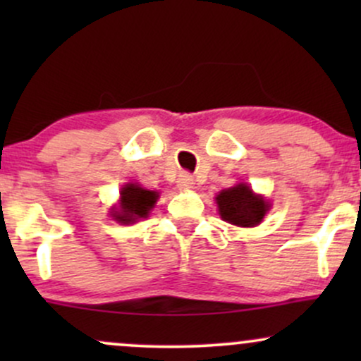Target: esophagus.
<instances>
[{
    "mask_svg": "<svg viewBox=\"0 0 361 361\" xmlns=\"http://www.w3.org/2000/svg\"><path fill=\"white\" fill-rule=\"evenodd\" d=\"M178 188L181 190H190L193 186V178L188 175V173H181L180 176H178Z\"/></svg>",
    "mask_w": 361,
    "mask_h": 361,
    "instance_id": "esophagus-1",
    "label": "esophagus"
}]
</instances>
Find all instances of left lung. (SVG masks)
Masks as SVG:
<instances>
[{
    "label": "left lung",
    "instance_id": "1",
    "mask_svg": "<svg viewBox=\"0 0 361 361\" xmlns=\"http://www.w3.org/2000/svg\"><path fill=\"white\" fill-rule=\"evenodd\" d=\"M215 202L222 221L238 227L258 226L270 210L267 198L256 195L246 183H238L233 188L222 190L215 197Z\"/></svg>",
    "mask_w": 361,
    "mask_h": 361
}]
</instances>
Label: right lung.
<instances>
[{"mask_svg":"<svg viewBox=\"0 0 361 361\" xmlns=\"http://www.w3.org/2000/svg\"><path fill=\"white\" fill-rule=\"evenodd\" d=\"M157 198L159 193L154 190L142 188L137 183H127L120 190V202L117 207H111L110 215L120 224H134L149 217Z\"/></svg>","mask_w":361,"mask_h":361,"instance_id":"1","label":"right lung"}]
</instances>
